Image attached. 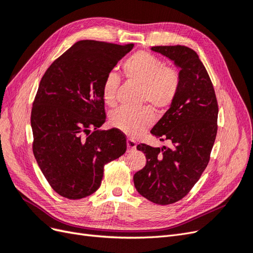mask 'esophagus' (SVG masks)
I'll return each instance as SVG.
<instances>
[{"label":"esophagus","mask_w":253,"mask_h":253,"mask_svg":"<svg viewBox=\"0 0 253 253\" xmlns=\"http://www.w3.org/2000/svg\"><path fill=\"white\" fill-rule=\"evenodd\" d=\"M126 145H127V151L131 152V151H134V150L136 149L137 143H136V141H135L134 139L128 138V139L126 140Z\"/></svg>","instance_id":"34e87169"}]
</instances>
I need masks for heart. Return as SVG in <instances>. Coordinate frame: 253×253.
I'll list each match as a JSON object with an SVG mask.
<instances>
[{"instance_id": "obj_1", "label": "heart", "mask_w": 253, "mask_h": 253, "mask_svg": "<svg viewBox=\"0 0 253 253\" xmlns=\"http://www.w3.org/2000/svg\"><path fill=\"white\" fill-rule=\"evenodd\" d=\"M122 72L128 82L140 87V103L148 104L156 111L170 108L178 95L181 83L179 72L150 52L133 53L122 63ZM119 82L118 75L114 72L106 74L103 79L101 93L108 105L116 104ZM153 121L154 116L147 106L138 111L120 109L110 118L113 127L131 136L144 131Z\"/></svg>"}]
</instances>
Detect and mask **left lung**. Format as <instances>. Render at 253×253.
<instances>
[{
  "label": "left lung",
  "instance_id": "8db88e82",
  "mask_svg": "<svg viewBox=\"0 0 253 253\" xmlns=\"http://www.w3.org/2000/svg\"><path fill=\"white\" fill-rule=\"evenodd\" d=\"M180 68V88L175 101L151 129L171 148L137 145L147 164L134 175L138 193L157 205L180 201L201 178L209 164L217 133L218 105L213 84L197 53L187 46H153Z\"/></svg>",
  "mask_w": 253,
  "mask_h": 253
}]
</instances>
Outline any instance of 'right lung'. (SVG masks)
<instances>
[{
    "mask_svg": "<svg viewBox=\"0 0 253 253\" xmlns=\"http://www.w3.org/2000/svg\"><path fill=\"white\" fill-rule=\"evenodd\" d=\"M134 44L82 40L57 58L43 75L30 116L33 152L53 191L68 200L93 194L103 167L126 151L118 128L106 120L103 79Z\"/></svg>",
    "mask_w": 253,
    "mask_h": 253,
    "instance_id": "obj_1",
    "label": "right lung"
}]
</instances>
